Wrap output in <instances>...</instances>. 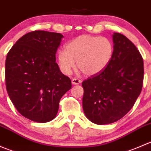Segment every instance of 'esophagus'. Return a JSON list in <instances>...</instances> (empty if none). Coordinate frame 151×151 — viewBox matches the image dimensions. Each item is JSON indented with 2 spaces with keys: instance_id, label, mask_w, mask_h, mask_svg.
I'll return each mask as SVG.
<instances>
[{
  "instance_id": "obj_1",
  "label": "esophagus",
  "mask_w": 151,
  "mask_h": 151,
  "mask_svg": "<svg viewBox=\"0 0 151 151\" xmlns=\"http://www.w3.org/2000/svg\"><path fill=\"white\" fill-rule=\"evenodd\" d=\"M71 83H72V84H74V85H79L80 83H81V80H79V79H77V78H74V79H73Z\"/></svg>"
}]
</instances>
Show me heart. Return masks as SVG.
Returning a JSON list of instances; mask_svg holds the SVG:
<instances>
[{"label":"heart","mask_w":151,"mask_h":151,"mask_svg":"<svg viewBox=\"0 0 151 151\" xmlns=\"http://www.w3.org/2000/svg\"><path fill=\"white\" fill-rule=\"evenodd\" d=\"M114 53V45L104 36L82 35L68 42L65 50L58 54L59 67L66 75L71 74L77 66L87 75L101 72L111 61Z\"/></svg>","instance_id":"1"}]
</instances>
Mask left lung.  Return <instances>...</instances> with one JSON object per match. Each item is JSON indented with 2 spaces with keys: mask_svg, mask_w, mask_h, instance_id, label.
I'll return each instance as SVG.
<instances>
[{
  "mask_svg": "<svg viewBox=\"0 0 151 151\" xmlns=\"http://www.w3.org/2000/svg\"><path fill=\"white\" fill-rule=\"evenodd\" d=\"M114 53L108 66L82 83L83 107L87 118L99 125L112 123L129 112L140 94L143 59L136 46L114 33Z\"/></svg>",
  "mask_w": 151,
  "mask_h": 151,
  "instance_id": "left-lung-1",
  "label": "left lung"
}]
</instances>
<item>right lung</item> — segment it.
Here are the masks:
<instances>
[{
    "mask_svg": "<svg viewBox=\"0 0 151 151\" xmlns=\"http://www.w3.org/2000/svg\"><path fill=\"white\" fill-rule=\"evenodd\" d=\"M63 37L59 33L34 30L22 36L7 54V92L18 112L33 121L54 119L60 99L71 88L70 78L55 63Z\"/></svg>",
    "mask_w": 151,
    "mask_h": 151,
    "instance_id": "obj_1",
    "label": "right lung"
}]
</instances>
